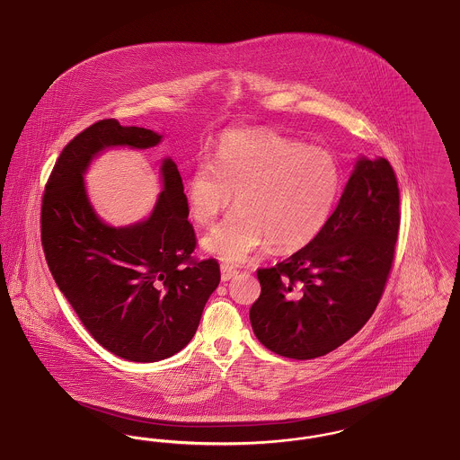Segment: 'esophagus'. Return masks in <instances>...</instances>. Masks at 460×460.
I'll return each instance as SVG.
<instances>
[{"mask_svg":"<svg viewBox=\"0 0 460 460\" xmlns=\"http://www.w3.org/2000/svg\"><path fill=\"white\" fill-rule=\"evenodd\" d=\"M238 269L236 267H233V265H229V263H222L220 265V274H222V281H229V279H233L234 276H238Z\"/></svg>","mask_w":460,"mask_h":460,"instance_id":"1","label":"esophagus"}]
</instances>
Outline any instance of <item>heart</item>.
Masks as SVG:
<instances>
[{"label": "heart", "instance_id": "1", "mask_svg": "<svg viewBox=\"0 0 460 460\" xmlns=\"http://www.w3.org/2000/svg\"><path fill=\"white\" fill-rule=\"evenodd\" d=\"M340 184L338 160L326 148L244 129L220 136L212 165L199 162L188 175L184 198L190 216L207 227L236 195L238 212L203 240V248L226 262H241L267 241L276 250L306 244L329 219Z\"/></svg>", "mask_w": 460, "mask_h": 460}]
</instances>
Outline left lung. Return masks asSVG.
<instances>
[{"instance_id": "8db88e82", "label": "left lung", "mask_w": 460, "mask_h": 460, "mask_svg": "<svg viewBox=\"0 0 460 460\" xmlns=\"http://www.w3.org/2000/svg\"><path fill=\"white\" fill-rule=\"evenodd\" d=\"M400 190L386 158H360L334 212L302 250L257 270L250 323L265 349L308 360L369 321L394 265Z\"/></svg>"}]
</instances>
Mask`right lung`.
Masks as SVG:
<instances>
[{
  "instance_id": "1",
  "label": "right lung",
  "mask_w": 460,
  "mask_h": 460,
  "mask_svg": "<svg viewBox=\"0 0 460 460\" xmlns=\"http://www.w3.org/2000/svg\"><path fill=\"white\" fill-rule=\"evenodd\" d=\"M160 134L115 119L79 132L58 156L41 205V243L51 276L91 336L117 357L156 362L182 350L219 286L216 259L197 261L182 179L162 164L164 191L152 216L110 227L94 214L83 174L109 146L150 148Z\"/></svg>"
}]
</instances>
